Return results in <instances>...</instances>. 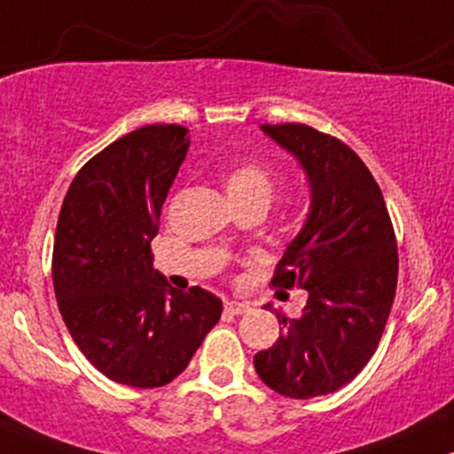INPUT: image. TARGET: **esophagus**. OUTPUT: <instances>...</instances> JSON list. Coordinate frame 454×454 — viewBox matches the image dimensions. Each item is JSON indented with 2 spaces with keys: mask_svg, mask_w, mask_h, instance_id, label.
<instances>
[{
  "mask_svg": "<svg viewBox=\"0 0 454 454\" xmlns=\"http://www.w3.org/2000/svg\"><path fill=\"white\" fill-rule=\"evenodd\" d=\"M223 310H226L228 315H246V312L250 310V303H246V301H226V303H223Z\"/></svg>",
  "mask_w": 454,
  "mask_h": 454,
  "instance_id": "obj_1",
  "label": "esophagus"
}]
</instances>
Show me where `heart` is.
Returning <instances> with one entry per match:
<instances>
[{"instance_id": "1", "label": "heart", "mask_w": 454, "mask_h": 454, "mask_svg": "<svg viewBox=\"0 0 454 454\" xmlns=\"http://www.w3.org/2000/svg\"><path fill=\"white\" fill-rule=\"evenodd\" d=\"M223 185L232 202H262L269 207L276 192V174L265 163L243 159L226 172Z\"/></svg>"}]
</instances>
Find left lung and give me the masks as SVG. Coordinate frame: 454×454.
<instances>
[{
	"mask_svg": "<svg viewBox=\"0 0 454 454\" xmlns=\"http://www.w3.org/2000/svg\"><path fill=\"white\" fill-rule=\"evenodd\" d=\"M261 129L300 161L312 200L271 280L306 288V308L300 318L276 312L280 338L254 366L278 395L323 396L351 381L380 345L396 293L395 228L380 185L345 142L297 122Z\"/></svg>",
	"mask_w": 454,
	"mask_h": 454,
	"instance_id": "left-lung-1",
	"label": "left lung"
}]
</instances>
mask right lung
<instances>
[{
	"mask_svg": "<svg viewBox=\"0 0 454 454\" xmlns=\"http://www.w3.org/2000/svg\"><path fill=\"white\" fill-rule=\"evenodd\" d=\"M189 148L181 124H148L94 154L68 187L53 243V288L74 345L107 380L159 387L185 371L222 317L200 286L176 291L151 241Z\"/></svg>",
	"mask_w": 454,
	"mask_h": 454,
	"instance_id": "right-lung-1",
	"label": "right lung"
}]
</instances>
